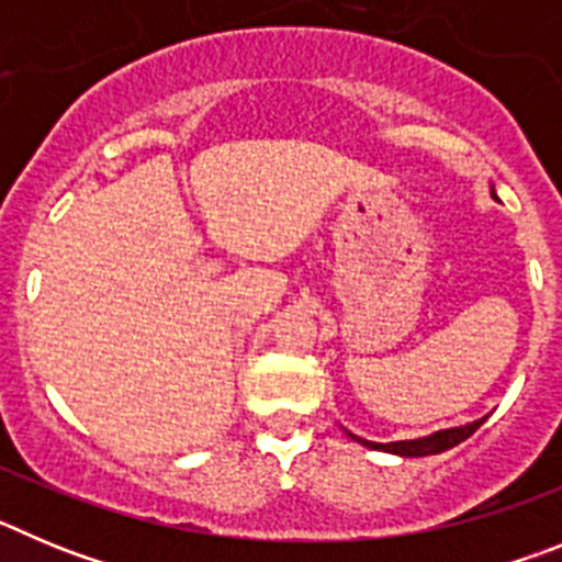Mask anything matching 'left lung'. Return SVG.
<instances>
[{
	"mask_svg": "<svg viewBox=\"0 0 562 562\" xmlns=\"http://www.w3.org/2000/svg\"><path fill=\"white\" fill-rule=\"evenodd\" d=\"M484 425V419H475L470 425H461V428H448V430H436L430 436H422V439H408V441H389V445H382V441H369V439H360V436L349 434L351 439L366 445V448H374V450H385V453H394V456H405V459H419V456H436V453H445V450L456 448L461 445L464 439L475 434V430Z\"/></svg>",
	"mask_w": 562,
	"mask_h": 562,
	"instance_id": "8db88e82",
	"label": "left lung"
}]
</instances>
